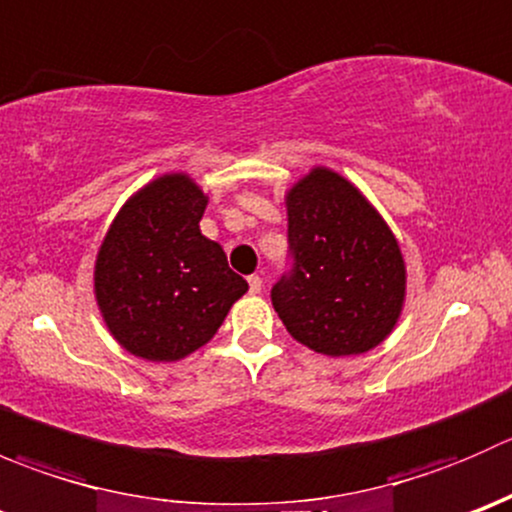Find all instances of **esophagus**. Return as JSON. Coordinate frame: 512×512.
I'll return each instance as SVG.
<instances>
[{
	"label": "esophagus",
	"mask_w": 512,
	"mask_h": 512,
	"mask_svg": "<svg viewBox=\"0 0 512 512\" xmlns=\"http://www.w3.org/2000/svg\"><path fill=\"white\" fill-rule=\"evenodd\" d=\"M247 285H250L252 294H260L262 292V277L260 275H250V277H247Z\"/></svg>",
	"instance_id": "1"
}]
</instances>
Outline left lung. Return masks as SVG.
Wrapping results in <instances>:
<instances>
[{
  "label": "left lung",
  "instance_id": "8db88e82",
  "mask_svg": "<svg viewBox=\"0 0 512 512\" xmlns=\"http://www.w3.org/2000/svg\"><path fill=\"white\" fill-rule=\"evenodd\" d=\"M289 270L272 287L287 332L327 356L364 354L401 314L399 242L342 175L314 168L287 193Z\"/></svg>",
  "mask_w": 512,
  "mask_h": 512
}]
</instances>
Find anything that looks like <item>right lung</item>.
<instances>
[{"instance_id":"right-lung-1","label":"right lung","mask_w":512,"mask_h":512,"mask_svg":"<svg viewBox=\"0 0 512 512\" xmlns=\"http://www.w3.org/2000/svg\"><path fill=\"white\" fill-rule=\"evenodd\" d=\"M208 198L183 173L138 190L96 257V302L123 349L178 361L208 344L247 292L223 247L200 232Z\"/></svg>"}]
</instances>
